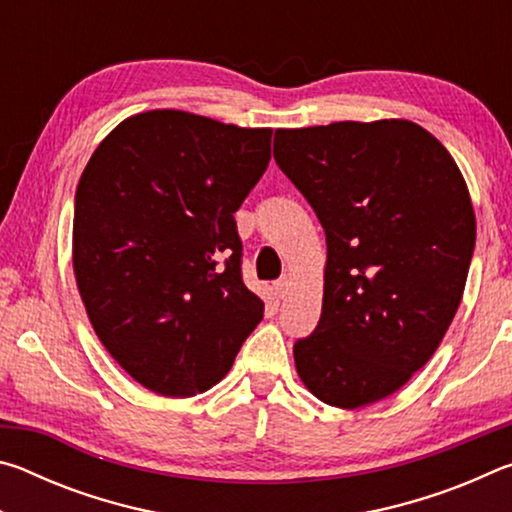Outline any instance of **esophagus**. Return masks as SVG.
Segmentation results:
<instances>
[{
	"label": "esophagus",
	"mask_w": 512,
	"mask_h": 512,
	"mask_svg": "<svg viewBox=\"0 0 512 512\" xmlns=\"http://www.w3.org/2000/svg\"><path fill=\"white\" fill-rule=\"evenodd\" d=\"M287 291H289V280H287V277H282V280H277V282H275V293H277V298H284V296H287Z\"/></svg>",
	"instance_id": "1"
}]
</instances>
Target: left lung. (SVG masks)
<instances>
[{
    "instance_id": "1",
    "label": "left lung",
    "mask_w": 512,
    "mask_h": 512,
    "mask_svg": "<svg viewBox=\"0 0 512 512\" xmlns=\"http://www.w3.org/2000/svg\"><path fill=\"white\" fill-rule=\"evenodd\" d=\"M273 158L327 239L323 314L293 345L302 384L336 409L384 400L461 305L476 241L463 173L406 119L277 128Z\"/></svg>"
}]
</instances>
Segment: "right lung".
<instances>
[{
    "label": "right lung",
    "instance_id": "obj_1",
    "mask_svg": "<svg viewBox=\"0 0 512 512\" xmlns=\"http://www.w3.org/2000/svg\"><path fill=\"white\" fill-rule=\"evenodd\" d=\"M271 135L149 110L121 121L83 171L76 284L110 357L153 393L212 388L264 316L241 280L235 212L268 167Z\"/></svg>",
    "mask_w": 512,
    "mask_h": 512
}]
</instances>
